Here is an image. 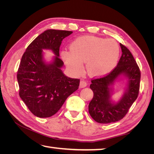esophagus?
Instances as JSON below:
<instances>
[{"label": "esophagus", "instance_id": "obj_1", "mask_svg": "<svg viewBox=\"0 0 154 154\" xmlns=\"http://www.w3.org/2000/svg\"><path fill=\"white\" fill-rule=\"evenodd\" d=\"M87 85V82H85V81H84V80H82V81L80 82V86L81 88H84V87H85Z\"/></svg>", "mask_w": 154, "mask_h": 154}]
</instances>
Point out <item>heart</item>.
I'll use <instances>...</instances> for the list:
<instances>
[{"label":"heart","instance_id":"heart-1","mask_svg":"<svg viewBox=\"0 0 154 154\" xmlns=\"http://www.w3.org/2000/svg\"><path fill=\"white\" fill-rule=\"evenodd\" d=\"M119 47L114 40L95 36H82L72 42L70 50L62 51V57L74 73H80L83 62L88 74L103 76L113 70L119 57Z\"/></svg>","mask_w":154,"mask_h":154}]
</instances>
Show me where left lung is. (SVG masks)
I'll return each instance as SVG.
<instances>
[{
  "label": "left lung",
  "mask_w": 154,
  "mask_h": 154,
  "mask_svg": "<svg viewBox=\"0 0 154 154\" xmlns=\"http://www.w3.org/2000/svg\"><path fill=\"white\" fill-rule=\"evenodd\" d=\"M122 54L116 67L106 75L93 78L90 88L94 93L88 105V112L92 118L99 123H110L123 119L137 99L140 87L141 72L129 49L120 44ZM129 78V86L123 98L118 104L109 101V85L120 74Z\"/></svg>",
  "instance_id": "left-lung-1"
}]
</instances>
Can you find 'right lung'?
<instances>
[{"label":"right lung","mask_w":154,"mask_h":154,"mask_svg":"<svg viewBox=\"0 0 154 154\" xmlns=\"http://www.w3.org/2000/svg\"><path fill=\"white\" fill-rule=\"evenodd\" d=\"M72 31L48 29L38 35L23 54L17 71L19 96L31 112L39 118H49L60 109L65 101L80 85V79L65 76L59 58L63 38ZM51 49L57 55L46 64L42 49Z\"/></svg>","instance_id":"add662e5"}]
</instances>
